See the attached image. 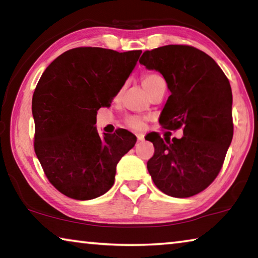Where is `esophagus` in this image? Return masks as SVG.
Returning a JSON list of instances; mask_svg holds the SVG:
<instances>
[{"label":"esophagus","instance_id":"1","mask_svg":"<svg viewBox=\"0 0 258 258\" xmlns=\"http://www.w3.org/2000/svg\"><path fill=\"white\" fill-rule=\"evenodd\" d=\"M137 138H138V141H143V140H145V135L141 134V133H138Z\"/></svg>","mask_w":258,"mask_h":258}]
</instances>
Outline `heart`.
Listing matches in <instances>:
<instances>
[{
  "instance_id": "obj_1",
  "label": "heart",
  "mask_w": 258,
  "mask_h": 258,
  "mask_svg": "<svg viewBox=\"0 0 258 258\" xmlns=\"http://www.w3.org/2000/svg\"><path fill=\"white\" fill-rule=\"evenodd\" d=\"M164 81V78L159 76L158 74H148V75H145L142 77V86L145 87V90L148 93L151 92V90L158 84L159 82ZM126 124H127L128 127L133 128V130H140L143 127V119L140 118L138 116H131L126 119Z\"/></svg>"
}]
</instances>
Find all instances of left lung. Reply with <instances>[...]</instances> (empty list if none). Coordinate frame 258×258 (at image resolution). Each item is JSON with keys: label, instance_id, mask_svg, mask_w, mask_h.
I'll list each match as a JSON object with an SVG mask.
<instances>
[{"label": "left lung", "instance_id": "1", "mask_svg": "<svg viewBox=\"0 0 258 258\" xmlns=\"http://www.w3.org/2000/svg\"><path fill=\"white\" fill-rule=\"evenodd\" d=\"M140 63L164 76L171 92L160 113L166 130L183 128L181 139L151 132L155 154L147 167L164 194L187 198L220 173L233 137L232 91L215 60L189 45H165L143 52Z\"/></svg>", "mask_w": 258, "mask_h": 258}]
</instances>
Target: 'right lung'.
I'll return each instance as SVG.
<instances>
[{"instance_id":"1","label":"right lung","mask_w":258,"mask_h":258,"mask_svg":"<svg viewBox=\"0 0 258 258\" xmlns=\"http://www.w3.org/2000/svg\"><path fill=\"white\" fill-rule=\"evenodd\" d=\"M142 51L76 47L59 55L38 81L32 100L34 149L47 180L69 198L100 197L137 137L119 128L100 137L97 112L109 107Z\"/></svg>"}]
</instances>
